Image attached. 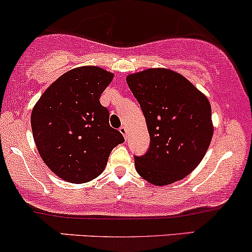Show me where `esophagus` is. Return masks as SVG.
<instances>
[{
    "label": "esophagus",
    "instance_id": "34e87169",
    "mask_svg": "<svg viewBox=\"0 0 252 252\" xmlns=\"http://www.w3.org/2000/svg\"><path fill=\"white\" fill-rule=\"evenodd\" d=\"M119 131H120V133L125 137V139H127V128L125 126H121L120 128H119Z\"/></svg>",
    "mask_w": 252,
    "mask_h": 252
}]
</instances>
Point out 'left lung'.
<instances>
[{
  "mask_svg": "<svg viewBox=\"0 0 252 252\" xmlns=\"http://www.w3.org/2000/svg\"><path fill=\"white\" fill-rule=\"evenodd\" d=\"M126 81L150 134L148 152L134 157L135 170L155 186L185 179L201 162L213 137L210 101L185 76L163 67L129 73Z\"/></svg>",
  "mask_w": 252,
  "mask_h": 252,
  "instance_id": "8db88e82",
  "label": "left lung"
}]
</instances>
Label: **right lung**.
Here are the masks:
<instances>
[{"mask_svg":"<svg viewBox=\"0 0 252 252\" xmlns=\"http://www.w3.org/2000/svg\"><path fill=\"white\" fill-rule=\"evenodd\" d=\"M113 77L102 67H76L53 82L33 107L31 126L39 155L66 182L96 179L112 150L125 141L100 103Z\"/></svg>","mask_w":252,"mask_h":252,"instance_id":"obj_1","label":"right lung"}]
</instances>
